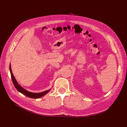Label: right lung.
Instances as JSON below:
<instances>
[{
	"mask_svg": "<svg viewBox=\"0 0 127 127\" xmlns=\"http://www.w3.org/2000/svg\"><path fill=\"white\" fill-rule=\"evenodd\" d=\"M10 73H11V78H12V81H13V84H14L15 88L16 89V90L19 92L21 93L22 94H23V95H24L26 96H27V97H30V98H32L37 99V98H41V97H43V96L46 95L47 93H48L50 91V90H47V91H46L45 92H42V93H32V92H28L27 90L24 89L21 86H20L18 84V83L16 81V79L14 78V76H13V74L12 73V70H11V64L10 65Z\"/></svg>",
	"mask_w": 127,
	"mask_h": 127,
	"instance_id": "add662e5",
	"label": "right lung"
}]
</instances>
